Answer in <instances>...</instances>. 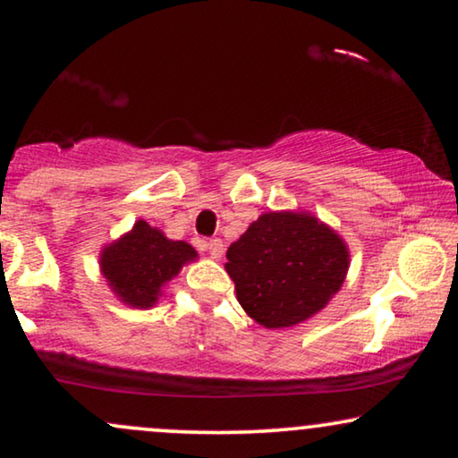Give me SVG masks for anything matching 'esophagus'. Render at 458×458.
<instances>
[{
  "instance_id": "esophagus-1",
  "label": "esophagus",
  "mask_w": 458,
  "mask_h": 458,
  "mask_svg": "<svg viewBox=\"0 0 458 458\" xmlns=\"http://www.w3.org/2000/svg\"><path fill=\"white\" fill-rule=\"evenodd\" d=\"M206 250H208V254L212 259H221L223 256V242L218 240V237H212V240L206 242Z\"/></svg>"
}]
</instances>
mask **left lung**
<instances>
[{
	"instance_id": "obj_1",
	"label": "left lung",
	"mask_w": 458,
	"mask_h": 458,
	"mask_svg": "<svg viewBox=\"0 0 458 458\" xmlns=\"http://www.w3.org/2000/svg\"><path fill=\"white\" fill-rule=\"evenodd\" d=\"M242 309L268 329L306 321L340 290L348 250L340 235L304 212H268L227 250Z\"/></svg>"
}]
</instances>
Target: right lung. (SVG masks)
<instances>
[{
	"label": "right lung",
	"instance_id": "right-lung-1",
	"mask_svg": "<svg viewBox=\"0 0 458 458\" xmlns=\"http://www.w3.org/2000/svg\"><path fill=\"white\" fill-rule=\"evenodd\" d=\"M196 250L185 242H173L146 221L135 223L131 233L104 248L102 273L123 302L148 309L187 260L196 259Z\"/></svg>",
	"mask_w": 458,
	"mask_h": 458
}]
</instances>
